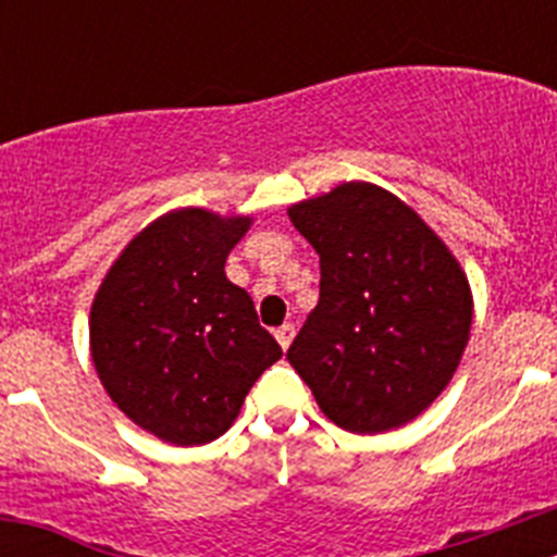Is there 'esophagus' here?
<instances>
[{"instance_id":"esophagus-1","label":"esophagus","mask_w":557,"mask_h":557,"mask_svg":"<svg viewBox=\"0 0 557 557\" xmlns=\"http://www.w3.org/2000/svg\"><path fill=\"white\" fill-rule=\"evenodd\" d=\"M293 337H295V326H293V323H284V326L275 329V339H278V346H282L284 351H287V348H289Z\"/></svg>"}]
</instances>
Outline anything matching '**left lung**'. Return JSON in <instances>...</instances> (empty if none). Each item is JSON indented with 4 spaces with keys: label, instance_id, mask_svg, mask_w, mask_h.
Here are the masks:
<instances>
[{
    "label": "left lung",
    "instance_id": "left-lung-1",
    "mask_svg": "<svg viewBox=\"0 0 557 557\" xmlns=\"http://www.w3.org/2000/svg\"><path fill=\"white\" fill-rule=\"evenodd\" d=\"M289 220L321 256V298L289 366L348 432L421 416L455 376L474 314L451 250L405 200L362 181L289 206Z\"/></svg>",
    "mask_w": 557,
    "mask_h": 557
}]
</instances>
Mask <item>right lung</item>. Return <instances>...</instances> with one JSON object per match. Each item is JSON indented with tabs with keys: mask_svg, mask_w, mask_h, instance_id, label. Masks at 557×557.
Returning a JSON list of instances; mask_svg holds the SVG:
<instances>
[{
	"mask_svg": "<svg viewBox=\"0 0 557 557\" xmlns=\"http://www.w3.org/2000/svg\"><path fill=\"white\" fill-rule=\"evenodd\" d=\"M250 218L170 211L136 234L91 304V359L113 405L175 446H200L239 416L282 359L253 301L225 278Z\"/></svg>",
	"mask_w": 557,
	"mask_h": 557,
	"instance_id": "obj_1",
	"label": "right lung"
}]
</instances>
